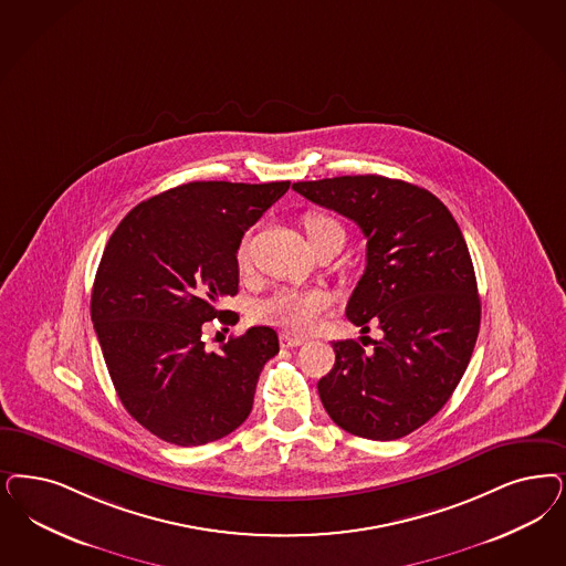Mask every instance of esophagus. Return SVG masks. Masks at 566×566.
Segmentation results:
<instances>
[{"instance_id":"esophagus-1","label":"esophagus","mask_w":566,"mask_h":566,"mask_svg":"<svg viewBox=\"0 0 566 566\" xmlns=\"http://www.w3.org/2000/svg\"><path fill=\"white\" fill-rule=\"evenodd\" d=\"M280 343H282V347H301V345L307 343V338L293 336V334H282V336H280Z\"/></svg>"}]
</instances>
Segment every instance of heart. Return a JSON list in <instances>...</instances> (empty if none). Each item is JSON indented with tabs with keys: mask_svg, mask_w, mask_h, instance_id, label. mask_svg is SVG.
<instances>
[{
	"mask_svg": "<svg viewBox=\"0 0 566 566\" xmlns=\"http://www.w3.org/2000/svg\"><path fill=\"white\" fill-rule=\"evenodd\" d=\"M305 232L310 235L312 247L319 244L322 240L334 234H343V228L338 221L326 213H307L305 219ZM238 263L240 268H247L249 263V244L247 240L238 249ZM331 294L322 291H296V289H280L263 298L256 305V317L261 322H268L277 328L291 332H310L319 324V317L331 310Z\"/></svg>",
	"mask_w": 566,
	"mask_h": 566,
	"instance_id": "obj_1",
	"label": "heart"
}]
</instances>
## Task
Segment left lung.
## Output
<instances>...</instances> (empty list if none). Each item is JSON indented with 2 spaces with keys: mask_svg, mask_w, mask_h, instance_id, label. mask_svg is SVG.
Instances as JSON below:
<instances>
[{
  "mask_svg": "<svg viewBox=\"0 0 566 566\" xmlns=\"http://www.w3.org/2000/svg\"><path fill=\"white\" fill-rule=\"evenodd\" d=\"M294 192L355 221L366 235V272L347 303L361 332L382 331L366 352L336 340V361L317 390L340 429L392 441L448 403L481 326V298L467 240L448 207L401 179L343 176L296 181ZM366 336H361L364 343Z\"/></svg>",
  "mask_w": 566,
  "mask_h": 566,
  "instance_id": "8db88e82",
  "label": "left lung"
}]
</instances>
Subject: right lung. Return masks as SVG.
<instances>
[{
	"label": "right lung",
	"mask_w": 566,
	"mask_h": 566,
	"mask_svg": "<svg viewBox=\"0 0 566 566\" xmlns=\"http://www.w3.org/2000/svg\"><path fill=\"white\" fill-rule=\"evenodd\" d=\"M289 188L190 181L139 202L104 249L92 291L102 355L125 410L167 443H211L253 410L277 334L254 326L207 352L202 324L238 293L242 235Z\"/></svg>",
	"instance_id": "obj_1"
}]
</instances>
